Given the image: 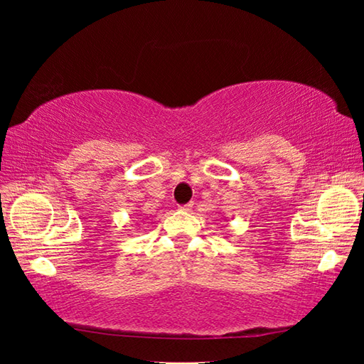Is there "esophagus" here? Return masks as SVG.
I'll use <instances>...</instances> for the list:
<instances>
[{"instance_id":"34e87169","label":"esophagus","mask_w":364,"mask_h":364,"mask_svg":"<svg viewBox=\"0 0 364 364\" xmlns=\"http://www.w3.org/2000/svg\"><path fill=\"white\" fill-rule=\"evenodd\" d=\"M191 208H193V204H186V205H181L180 210H181V212H189Z\"/></svg>"}]
</instances>
